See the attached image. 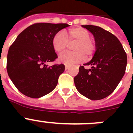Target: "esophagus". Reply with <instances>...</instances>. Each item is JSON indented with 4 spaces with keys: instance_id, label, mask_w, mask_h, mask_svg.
Here are the masks:
<instances>
[{
    "instance_id": "34e87169",
    "label": "esophagus",
    "mask_w": 133,
    "mask_h": 133,
    "mask_svg": "<svg viewBox=\"0 0 133 133\" xmlns=\"http://www.w3.org/2000/svg\"><path fill=\"white\" fill-rule=\"evenodd\" d=\"M69 66L66 65L65 66V70H69Z\"/></svg>"
}]
</instances>
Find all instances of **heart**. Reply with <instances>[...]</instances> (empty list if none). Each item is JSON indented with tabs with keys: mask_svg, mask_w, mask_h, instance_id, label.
I'll use <instances>...</instances> for the list:
<instances>
[{
	"mask_svg": "<svg viewBox=\"0 0 133 133\" xmlns=\"http://www.w3.org/2000/svg\"><path fill=\"white\" fill-rule=\"evenodd\" d=\"M72 52H65L60 55L58 62L66 66H72L81 63L85 58H89L95 53L97 46L90 39V35L87 30L76 27L64 32H58L52 39V48L57 53L63 52L69 44H72Z\"/></svg>",
	"mask_w": 133,
	"mask_h": 133,
	"instance_id": "obj_1",
	"label": "heart"
}]
</instances>
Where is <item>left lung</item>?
Masks as SVG:
<instances>
[{"mask_svg":"<svg viewBox=\"0 0 133 133\" xmlns=\"http://www.w3.org/2000/svg\"><path fill=\"white\" fill-rule=\"evenodd\" d=\"M95 37L97 46L92 60L80 66L74 78L78 92L90 100H101L113 92L124 76L127 56L119 40L110 32L94 25H82Z\"/></svg>","mask_w":133,"mask_h":133,"instance_id":"obj_1","label":"left lung"}]
</instances>
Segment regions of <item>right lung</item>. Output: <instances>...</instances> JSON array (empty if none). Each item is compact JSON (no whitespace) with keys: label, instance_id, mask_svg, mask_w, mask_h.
Returning a JSON list of instances; mask_svg holds the SVG:
<instances>
[{"label":"right lung","instance_id":"obj_1","mask_svg":"<svg viewBox=\"0 0 133 133\" xmlns=\"http://www.w3.org/2000/svg\"><path fill=\"white\" fill-rule=\"evenodd\" d=\"M69 26L65 23H35L16 37L9 49L6 69L21 93L30 98H40L56 87L64 65L49 66L46 63L58 58L52 39L55 34Z\"/></svg>","mask_w":133,"mask_h":133}]
</instances>
